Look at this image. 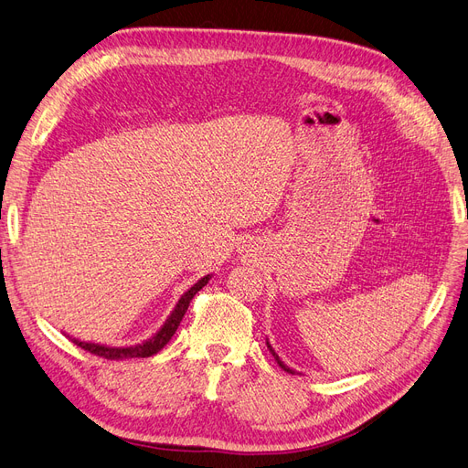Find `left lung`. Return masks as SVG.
Here are the masks:
<instances>
[{
	"label": "left lung",
	"mask_w": 468,
	"mask_h": 468,
	"mask_svg": "<svg viewBox=\"0 0 468 468\" xmlns=\"http://www.w3.org/2000/svg\"><path fill=\"white\" fill-rule=\"evenodd\" d=\"M266 346H268V350H270V352H272V356H274V359H276V361H278V366H280V367H282V369H283V371H288V373H292V375H293V373H295V369H292V367H290V366H285V364H283V361H282V359H280V356H278V354H276V350H274V348H272V346H270V342H268V338H266Z\"/></svg>",
	"instance_id": "obj_1"
}]
</instances>
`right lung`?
Wrapping results in <instances>:
<instances>
[{
    "label": "right lung",
    "mask_w": 468,
    "mask_h": 468,
    "mask_svg": "<svg viewBox=\"0 0 468 468\" xmlns=\"http://www.w3.org/2000/svg\"><path fill=\"white\" fill-rule=\"evenodd\" d=\"M212 280V274H207L204 278H200L196 282L188 292H185L180 295V299L176 301L175 309L171 311V314L167 316V321L161 324V328L154 336H149L147 340H144L142 344H135V346H107V344H95V342H85V340H78V338H71L73 344H78L80 348L87 350L89 354H95L101 357H107V359H128V357H149V356H155L159 350L165 348V344H167L173 335L176 333V328L183 321V316L190 305L192 297L198 293L204 285Z\"/></svg>",
    "instance_id": "obj_1"
}]
</instances>
